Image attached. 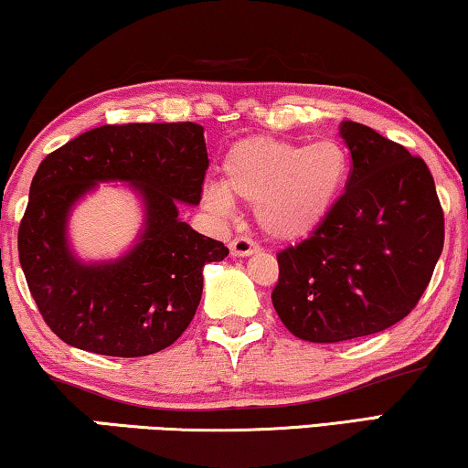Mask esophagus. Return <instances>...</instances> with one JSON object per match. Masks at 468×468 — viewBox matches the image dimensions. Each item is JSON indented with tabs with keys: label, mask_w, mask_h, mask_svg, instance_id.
I'll list each match as a JSON object with an SVG mask.
<instances>
[{
	"label": "esophagus",
	"mask_w": 468,
	"mask_h": 468,
	"mask_svg": "<svg viewBox=\"0 0 468 468\" xmlns=\"http://www.w3.org/2000/svg\"><path fill=\"white\" fill-rule=\"evenodd\" d=\"M229 250H231L233 256H250L259 250V246H256V241L250 239V237L237 235L235 239H231V243H229Z\"/></svg>",
	"instance_id": "1"
}]
</instances>
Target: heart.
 Listing matches in <instances>:
<instances>
[{"instance_id": "b5f03b06", "label": "heart", "mask_w": 468, "mask_h": 468, "mask_svg": "<svg viewBox=\"0 0 468 468\" xmlns=\"http://www.w3.org/2000/svg\"><path fill=\"white\" fill-rule=\"evenodd\" d=\"M347 176V156L337 142L299 146L275 137L233 144L222 161V186L206 188L212 212L229 214L231 197L256 207L269 235L292 239L324 220Z\"/></svg>"}]
</instances>
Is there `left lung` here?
Wrapping results in <instances>:
<instances>
[{
	"label": "left lung",
	"instance_id": "obj_1",
	"mask_svg": "<svg viewBox=\"0 0 468 468\" xmlns=\"http://www.w3.org/2000/svg\"><path fill=\"white\" fill-rule=\"evenodd\" d=\"M341 137L346 190L297 246L278 252L273 307L294 337L337 344L386 331L418 305L445 239L443 207L420 156L360 122Z\"/></svg>",
	"mask_w": 468,
	"mask_h": 468
}]
</instances>
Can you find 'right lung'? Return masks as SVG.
I'll list each match as a JSON object with an SVG mask.
<instances>
[{
    "label": "right lung",
    "instance_id": "obj_1",
    "mask_svg": "<svg viewBox=\"0 0 468 468\" xmlns=\"http://www.w3.org/2000/svg\"><path fill=\"white\" fill-rule=\"evenodd\" d=\"M209 167L197 122L103 124L39 163L18 227V261L50 331L101 356L165 350L186 331L203 292V267L229 254L222 241L177 218L197 206ZM131 181L147 201V229L121 261L82 266L70 256L64 220L95 181Z\"/></svg>",
    "mask_w": 468,
    "mask_h": 468
}]
</instances>
